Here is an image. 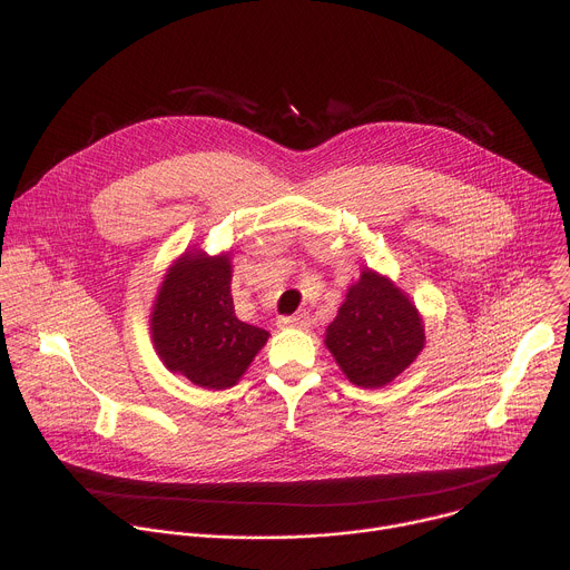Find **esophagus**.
<instances>
[{"mask_svg": "<svg viewBox=\"0 0 570 570\" xmlns=\"http://www.w3.org/2000/svg\"><path fill=\"white\" fill-rule=\"evenodd\" d=\"M279 327H295V330H306L311 320L306 313H297V315H284L277 320Z\"/></svg>", "mask_w": 570, "mask_h": 570, "instance_id": "obj_1", "label": "esophagus"}]
</instances>
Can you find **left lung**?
<instances>
[{"label":"left lung","mask_w":570,"mask_h":570,"mask_svg":"<svg viewBox=\"0 0 570 570\" xmlns=\"http://www.w3.org/2000/svg\"><path fill=\"white\" fill-rule=\"evenodd\" d=\"M330 352L358 387H381L424 347L417 308L390 279L363 271L327 330Z\"/></svg>","instance_id":"8db88e82"}]
</instances>
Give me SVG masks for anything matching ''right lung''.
<instances>
[{
  "label": "right lung",
  "instance_id": "obj_1",
  "mask_svg": "<svg viewBox=\"0 0 570 570\" xmlns=\"http://www.w3.org/2000/svg\"><path fill=\"white\" fill-rule=\"evenodd\" d=\"M229 279L227 255H185L161 282L150 317L165 365L207 390L234 385L268 341L266 330L236 317Z\"/></svg>",
  "mask_w": 570,
  "mask_h": 570
}]
</instances>
